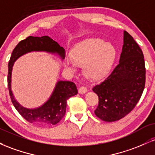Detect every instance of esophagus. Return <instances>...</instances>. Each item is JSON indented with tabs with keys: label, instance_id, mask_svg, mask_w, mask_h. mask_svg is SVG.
I'll return each mask as SVG.
<instances>
[{
	"label": "esophagus",
	"instance_id": "esophagus-1",
	"mask_svg": "<svg viewBox=\"0 0 155 155\" xmlns=\"http://www.w3.org/2000/svg\"><path fill=\"white\" fill-rule=\"evenodd\" d=\"M87 92V87H79V92L80 94H85L86 92Z\"/></svg>",
	"mask_w": 155,
	"mask_h": 155
}]
</instances>
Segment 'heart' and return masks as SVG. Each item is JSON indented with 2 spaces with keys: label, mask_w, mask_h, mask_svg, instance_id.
I'll return each mask as SVG.
<instances>
[{
  "label": "heart",
  "mask_w": 155,
  "mask_h": 155,
  "mask_svg": "<svg viewBox=\"0 0 155 155\" xmlns=\"http://www.w3.org/2000/svg\"><path fill=\"white\" fill-rule=\"evenodd\" d=\"M116 58V50L111 44L99 38H90L76 45L71 57L65 59V68L76 71L77 65H84V71L91 80H100L111 69Z\"/></svg>",
  "instance_id": "heart-1"
}]
</instances>
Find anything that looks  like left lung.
I'll return each instance as SVG.
<instances>
[{
    "label": "left lung",
    "instance_id": "left-lung-1",
    "mask_svg": "<svg viewBox=\"0 0 155 155\" xmlns=\"http://www.w3.org/2000/svg\"><path fill=\"white\" fill-rule=\"evenodd\" d=\"M143 52L136 41L124 31L120 63L112 73L92 90L98 96L95 115L105 122L123 118L134 108L145 87Z\"/></svg>",
    "mask_w": 155,
    "mask_h": 155
}]
</instances>
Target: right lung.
<instances>
[{
  "label": "right lung",
  "mask_w": 155,
  "mask_h": 155,
  "mask_svg": "<svg viewBox=\"0 0 155 155\" xmlns=\"http://www.w3.org/2000/svg\"><path fill=\"white\" fill-rule=\"evenodd\" d=\"M32 51H44L58 55L61 60L65 59V57L64 48L49 36H29L21 41L12 51L8 65V87L11 100L17 111L31 123L42 126L56 124L65 115L68 99L77 95V88L72 81L59 80L55 84L50 97L44 104L34 108L22 106L16 100L12 90V69L15 61L19 58Z\"/></svg>",
  "instance_id": "right-lung-1"
}]
</instances>
